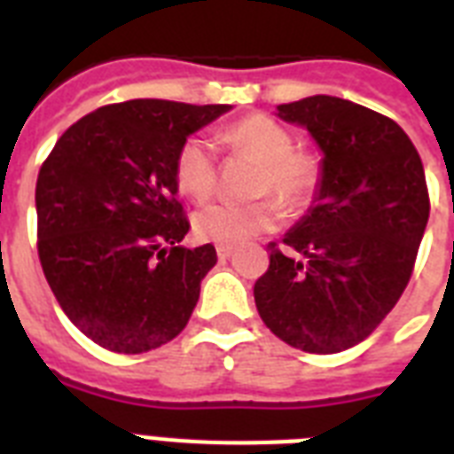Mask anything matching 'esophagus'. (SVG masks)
Masks as SVG:
<instances>
[{"label": "esophagus", "instance_id": "obj_1", "mask_svg": "<svg viewBox=\"0 0 454 454\" xmlns=\"http://www.w3.org/2000/svg\"><path fill=\"white\" fill-rule=\"evenodd\" d=\"M216 254H219L221 262H226V259H231V254H233V247H228V245H219V247H216Z\"/></svg>", "mask_w": 454, "mask_h": 454}]
</instances>
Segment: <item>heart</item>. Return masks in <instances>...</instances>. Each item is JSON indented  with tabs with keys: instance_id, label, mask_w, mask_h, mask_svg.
<instances>
[{
	"instance_id": "obj_1",
	"label": "heart",
	"mask_w": 454,
	"mask_h": 454,
	"mask_svg": "<svg viewBox=\"0 0 454 454\" xmlns=\"http://www.w3.org/2000/svg\"><path fill=\"white\" fill-rule=\"evenodd\" d=\"M219 141L233 155L259 160L262 169L256 174V195L276 192L292 209L309 207L316 200L323 184L320 157L309 148L294 145V134L283 122L256 113L223 127L219 131ZM174 178L178 191L192 200H207L216 191L219 167L209 141L202 137H188L178 145ZM279 200L262 198L245 205L212 202L195 214L192 228L200 240L235 247L254 240L256 235L276 231L283 223L285 209Z\"/></svg>"
}]
</instances>
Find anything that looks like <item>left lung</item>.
Returning <instances> with one entry per match:
<instances>
[{"instance_id":"1","label":"left lung","mask_w":454,"mask_h":454,"mask_svg":"<svg viewBox=\"0 0 454 454\" xmlns=\"http://www.w3.org/2000/svg\"><path fill=\"white\" fill-rule=\"evenodd\" d=\"M323 148L316 207L283 242H269V270L254 283L259 316L285 344L339 353L391 313L415 270L429 221L422 157L374 110L337 96L278 106Z\"/></svg>"}]
</instances>
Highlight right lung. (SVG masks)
Here are the masks:
<instances>
[{
  "mask_svg": "<svg viewBox=\"0 0 454 454\" xmlns=\"http://www.w3.org/2000/svg\"><path fill=\"white\" fill-rule=\"evenodd\" d=\"M231 106L134 98L89 113L37 176V254L70 323L115 353H145L184 330L214 245L188 249L174 157Z\"/></svg>",
  "mask_w": 454,
  "mask_h": 454,
  "instance_id": "add662e5",
  "label": "right lung"
}]
</instances>
